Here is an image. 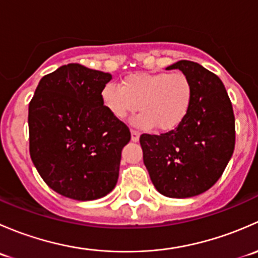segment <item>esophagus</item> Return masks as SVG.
<instances>
[{
    "instance_id": "obj_1",
    "label": "esophagus",
    "mask_w": 258,
    "mask_h": 258,
    "mask_svg": "<svg viewBox=\"0 0 258 258\" xmlns=\"http://www.w3.org/2000/svg\"><path fill=\"white\" fill-rule=\"evenodd\" d=\"M131 140L134 142H137L140 140V134L137 131H134V130H132L131 131Z\"/></svg>"
}]
</instances>
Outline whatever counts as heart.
<instances>
[{
  "label": "heart",
  "mask_w": 258,
  "mask_h": 258,
  "mask_svg": "<svg viewBox=\"0 0 258 258\" xmlns=\"http://www.w3.org/2000/svg\"><path fill=\"white\" fill-rule=\"evenodd\" d=\"M106 110L116 119L141 111L135 126L168 132L178 127L191 110L194 85L183 72H136L124 77L121 86L106 83L101 90Z\"/></svg>",
  "instance_id": "b5f03b06"
}]
</instances>
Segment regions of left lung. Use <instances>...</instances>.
<instances>
[{
	"instance_id": "1",
	"label": "left lung",
	"mask_w": 258,
	"mask_h": 258,
	"mask_svg": "<svg viewBox=\"0 0 258 258\" xmlns=\"http://www.w3.org/2000/svg\"><path fill=\"white\" fill-rule=\"evenodd\" d=\"M194 85V102L184 121L172 131L140 137L144 163L160 194L194 197L222 176L235 150V114L222 81L197 62H176Z\"/></svg>"
}]
</instances>
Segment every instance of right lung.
<instances>
[{
  "instance_id": "obj_1",
  "label": "right lung",
  "mask_w": 258,
  "mask_h": 258,
  "mask_svg": "<svg viewBox=\"0 0 258 258\" xmlns=\"http://www.w3.org/2000/svg\"><path fill=\"white\" fill-rule=\"evenodd\" d=\"M111 79L82 64H64L41 79L28 106L31 160L49 188L69 199H101L118 179L131 134L101 100Z\"/></svg>"
}]
</instances>
